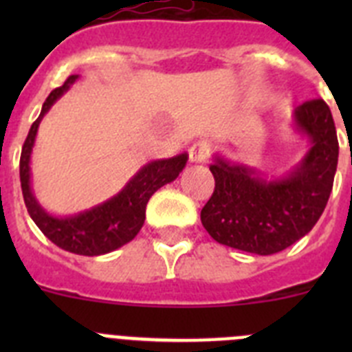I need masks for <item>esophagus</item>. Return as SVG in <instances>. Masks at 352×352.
<instances>
[{"label":"esophagus","instance_id":"1","mask_svg":"<svg viewBox=\"0 0 352 352\" xmlns=\"http://www.w3.org/2000/svg\"><path fill=\"white\" fill-rule=\"evenodd\" d=\"M210 144H208L206 141H199L195 142V144H192L190 148V162L192 164H203V162H206V158L210 157Z\"/></svg>","mask_w":352,"mask_h":352}]
</instances>
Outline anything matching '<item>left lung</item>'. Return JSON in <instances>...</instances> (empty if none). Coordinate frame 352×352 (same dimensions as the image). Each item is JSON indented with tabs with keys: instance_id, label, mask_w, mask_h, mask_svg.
<instances>
[{
	"instance_id": "left-lung-1",
	"label": "left lung",
	"mask_w": 352,
	"mask_h": 352,
	"mask_svg": "<svg viewBox=\"0 0 352 352\" xmlns=\"http://www.w3.org/2000/svg\"><path fill=\"white\" fill-rule=\"evenodd\" d=\"M292 130L309 148L298 164L272 176L213 155L214 192L201 211V222L214 241L272 256L312 231L328 203L338 164L337 130L326 102L316 98L298 105Z\"/></svg>"
}]
</instances>
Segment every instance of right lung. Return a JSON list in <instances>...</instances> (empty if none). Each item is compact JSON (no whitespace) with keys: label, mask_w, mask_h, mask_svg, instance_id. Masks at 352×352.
I'll list each match as a JSON object with an SVG mask.
<instances>
[{"label":"right lung","mask_w":352,"mask_h":352,"mask_svg":"<svg viewBox=\"0 0 352 352\" xmlns=\"http://www.w3.org/2000/svg\"><path fill=\"white\" fill-rule=\"evenodd\" d=\"M77 79L79 76H70L63 86L52 89L47 100L43 102L40 116L31 125L19 166L21 188H23L28 213L52 243L77 256H104L109 252L118 250L138 236L144 223L146 204L149 197L160 186L178 178L179 173L185 169L188 155L179 153L173 158L148 162L133 174L116 195L89 210L79 211L70 217H54L43 210L31 186V153L35 148L36 133L43 116L74 86Z\"/></svg>","instance_id":"add662e5"}]
</instances>
